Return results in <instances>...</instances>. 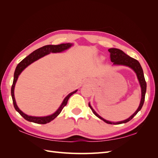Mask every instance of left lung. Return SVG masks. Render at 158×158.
Here are the masks:
<instances>
[{
    "instance_id": "left-lung-1",
    "label": "left lung",
    "mask_w": 158,
    "mask_h": 158,
    "mask_svg": "<svg viewBox=\"0 0 158 158\" xmlns=\"http://www.w3.org/2000/svg\"><path fill=\"white\" fill-rule=\"evenodd\" d=\"M108 51L110 52V58H111V61L113 63L114 65L127 66L132 69L135 72L141 87L142 96H141V100H140V103L139 105V107H138V108L137 109V110L135 111V113L132 114L130 117L128 118L125 121L116 122V123L107 121L106 119L102 118V117H100L99 114L94 111V109L92 108V106H91L90 103H89V107H90L91 109H92V112L94 113V114L95 116H97L98 118L102 119V120H103L104 122H106L107 124H111V125H113H113H119V124L126 123L128 121H130L131 119L138 113V112L140 111V109L143 106V104H144V99H145V94L146 92V82L144 78V73H143L142 66L139 62H138L137 60L132 58L131 56H129L128 55L125 54L123 51L118 49L111 48V49H108Z\"/></svg>"
}]
</instances>
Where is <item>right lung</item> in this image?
<instances>
[{
	"mask_svg": "<svg viewBox=\"0 0 158 158\" xmlns=\"http://www.w3.org/2000/svg\"><path fill=\"white\" fill-rule=\"evenodd\" d=\"M73 45L72 44H62L60 45H45L41 47V48L38 49L35 51H33V52L30 55L26 56L25 59H23L20 63H19L15 70V72H14V80H13V84L11 88V95H12V101H13V104H14V107L15 108L16 111L20 113V115H22L23 118H24L26 120L30 121V122H33L37 124H46L51 122V121L53 120L54 118H55L57 116L59 115L60 113L61 112L62 110L64 108V106H66V105L67 104L68 100L69 98L72 95L75 94L76 92H77L78 89H76L74 92L70 93L67 96H66L64 100L63 103L60 105V106L59 108L57 109V111L54 113L53 114H51V115L49 116H46V117H32V116H29L27 114L23 113L21 110L18 108L17 106L16 103V100L15 98H14V87H15V84L16 83V81L18 80V78L19 75L21 74L22 72L24 70L27 66H29L33 62H35V60L40 59L41 57L45 56L46 55L49 54L50 52H60L63 51L64 50H66L69 49L70 47Z\"/></svg>",
	"mask_w": 158,
	"mask_h": 158,
	"instance_id": "add662e5",
	"label": "right lung"
}]
</instances>
